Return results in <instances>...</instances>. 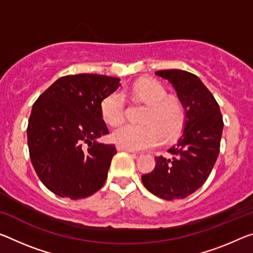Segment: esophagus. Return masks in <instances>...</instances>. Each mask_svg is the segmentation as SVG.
Here are the masks:
<instances>
[{"label":"esophagus","instance_id":"34e87169","mask_svg":"<svg viewBox=\"0 0 253 253\" xmlns=\"http://www.w3.org/2000/svg\"><path fill=\"white\" fill-rule=\"evenodd\" d=\"M117 150L118 151H125V152H129V153H134V150H130V148H127V147H124V146H120L117 145Z\"/></svg>","mask_w":253,"mask_h":253}]
</instances>
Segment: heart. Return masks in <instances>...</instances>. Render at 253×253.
Here are the masks:
<instances>
[{"mask_svg": "<svg viewBox=\"0 0 253 253\" xmlns=\"http://www.w3.org/2000/svg\"><path fill=\"white\" fill-rule=\"evenodd\" d=\"M135 98L150 108L143 117V125L126 124L111 135L112 141L130 150H145L160 145L164 137L171 139L182 129L184 109L179 100L168 97L161 83L152 79L138 80L131 86ZM126 102L120 91L108 94L101 102V116L110 126H118L125 119Z\"/></svg>", "mask_w": 253, "mask_h": 253, "instance_id": "heart-1", "label": "heart"}]
</instances>
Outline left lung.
Masks as SVG:
<instances>
[{
  "instance_id": "left-lung-1",
  "label": "left lung",
  "mask_w": 253,
  "mask_h": 253,
  "mask_svg": "<svg viewBox=\"0 0 253 253\" xmlns=\"http://www.w3.org/2000/svg\"><path fill=\"white\" fill-rule=\"evenodd\" d=\"M173 85L184 108L183 134L169 151L156 156L155 168L142 175L148 191L167 200L183 199L206 181L217 160L223 131L219 106L198 76L182 70L155 73Z\"/></svg>"
}]
</instances>
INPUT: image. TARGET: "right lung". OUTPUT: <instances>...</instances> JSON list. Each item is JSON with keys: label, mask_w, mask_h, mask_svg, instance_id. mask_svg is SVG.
Returning <instances> with one entry per match:
<instances>
[{"label": "right lung", "mask_w": 253, "mask_h": 253, "mask_svg": "<svg viewBox=\"0 0 253 253\" xmlns=\"http://www.w3.org/2000/svg\"><path fill=\"white\" fill-rule=\"evenodd\" d=\"M119 81L99 74L66 75L34 103L27 128L31 163L59 197L85 198L105 184L117 150L95 139L109 134L101 102Z\"/></svg>", "instance_id": "obj_1"}]
</instances>
